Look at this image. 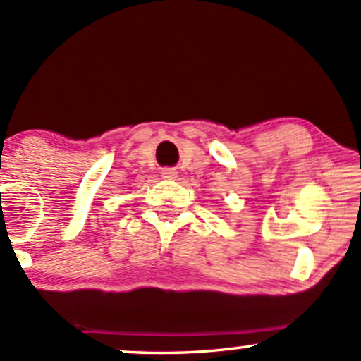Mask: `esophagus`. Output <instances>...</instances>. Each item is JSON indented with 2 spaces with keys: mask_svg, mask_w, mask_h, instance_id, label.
Listing matches in <instances>:
<instances>
[{
  "mask_svg": "<svg viewBox=\"0 0 361 361\" xmlns=\"http://www.w3.org/2000/svg\"><path fill=\"white\" fill-rule=\"evenodd\" d=\"M178 171L175 168H163L161 169V176L163 178H168V180H173V178H176Z\"/></svg>",
  "mask_w": 361,
  "mask_h": 361,
  "instance_id": "obj_1",
  "label": "esophagus"
}]
</instances>
